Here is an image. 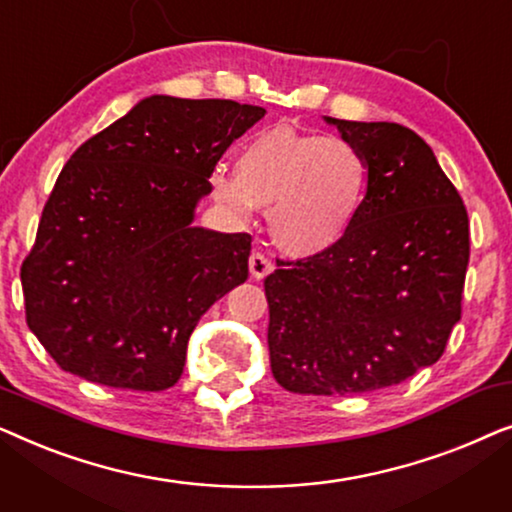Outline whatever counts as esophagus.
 Wrapping results in <instances>:
<instances>
[{"mask_svg": "<svg viewBox=\"0 0 512 512\" xmlns=\"http://www.w3.org/2000/svg\"><path fill=\"white\" fill-rule=\"evenodd\" d=\"M272 270H275V263H272L265 254H261V251H254V254L249 256V272L254 279L268 277Z\"/></svg>", "mask_w": 512, "mask_h": 512, "instance_id": "34e87169", "label": "esophagus"}]
</instances>
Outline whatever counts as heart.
Returning a JSON list of instances; mask_svg holds the SVG:
<instances>
[{"mask_svg": "<svg viewBox=\"0 0 512 512\" xmlns=\"http://www.w3.org/2000/svg\"><path fill=\"white\" fill-rule=\"evenodd\" d=\"M209 186L214 200L237 219L270 207L275 242L286 254L305 258L345 240L366 205L370 167L347 139L279 125L244 144L237 172L216 167Z\"/></svg>", "mask_w": 512, "mask_h": 512, "instance_id": "1", "label": "heart"}]
</instances>
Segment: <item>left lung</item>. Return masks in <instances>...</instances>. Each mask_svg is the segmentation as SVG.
I'll return each instance as SVG.
<instances>
[{
    "mask_svg": "<svg viewBox=\"0 0 512 512\" xmlns=\"http://www.w3.org/2000/svg\"><path fill=\"white\" fill-rule=\"evenodd\" d=\"M370 167L366 205L324 254L265 277L275 380L293 394H363L433 366L461 319L468 214L431 146L398 123L324 116Z\"/></svg>",
    "mask_w": 512,
    "mask_h": 512,
    "instance_id": "8db88e82",
    "label": "left lung"
}]
</instances>
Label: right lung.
I'll return each mask as SVG.
<instances>
[{
	"instance_id": "1",
	"label": "right lung",
	"mask_w": 512,
	"mask_h": 512,
	"mask_svg": "<svg viewBox=\"0 0 512 512\" xmlns=\"http://www.w3.org/2000/svg\"><path fill=\"white\" fill-rule=\"evenodd\" d=\"M265 116L151 95L62 167L20 268L30 331L67 373L163 391L202 314L249 277L251 235L193 226L209 177Z\"/></svg>"
}]
</instances>
